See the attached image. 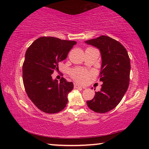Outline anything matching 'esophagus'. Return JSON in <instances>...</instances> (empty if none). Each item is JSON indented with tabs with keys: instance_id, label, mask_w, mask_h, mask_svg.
Returning <instances> with one entry per match:
<instances>
[{
	"instance_id": "1",
	"label": "esophagus",
	"mask_w": 149,
	"mask_h": 149,
	"mask_svg": "<svg viewBox=\"0 0 149 149\" xmlns=\"http://www.w3.org/2000/svg\"><path fill=\"white\" fill-rule=\"evenodd\" d=\"M74 88H75V89H82V88H85V87H81V85H79L77 84H74Z\"/></svg>"
}]
</instances>
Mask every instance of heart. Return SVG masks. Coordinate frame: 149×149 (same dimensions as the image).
Wrapping results in <instances>:
<instances>
[{
  "label": "heart",
  "instance_id": "b5f03b06",
  "mask_svg": "<svg viewBox=\"0 0 149 149\" xmlns=\"http://www.w3.org/2000/svg\"><path fill=\"white\" fill-rule=\"evenodd\" d=\"M71 76L74 78L75 80L77 81L84 83L87 80L88 77L89 76V72H87L86 70L77 68L72 70L71 72Z\"/></svg>",
  "mask_w": 149,
  "mask_h": 149
}]
</instances>
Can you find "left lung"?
<instances>
[{"label": "left lung", "instance_id": "left-lung-1", "mask_svg": "<svg viewBox=\"0 0 149 149\" xmlns=\"http://www.w3.org/2000/svg\"><path fill=\"white\" fill-rule=\"evenodd\" d=\"M85 42L100 50L102 65L99 76L103 83L101 89L95 92L92 100H87V104L95 112L106 113L119 104L129 87V55L120 42L105 35Z\"/></svg>", "mask_w": 149, "mask_h": 149}]
</instances>
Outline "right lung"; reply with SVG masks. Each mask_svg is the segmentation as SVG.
<instances>
[{
  "mask_svg": "<svg viewBox=\"0 0 149 149\" xmlns=\"http://www.w3.org/2000/svg\"><path fill=\"white\" fill-rule=\"evenodd\" d=\"M76 41L52 37L35 40L27 49L22 66L23 82L29 99L42 112L55 114L68 103V94L74 88L64 77L58 83L52 74L58 70V63L66 58Z\"/></svg>",
  "mask_w": 149,
  "mask_h": 149,
  "instance_id": "add662e5",
  "label": "right lung"
}]
</instances>
